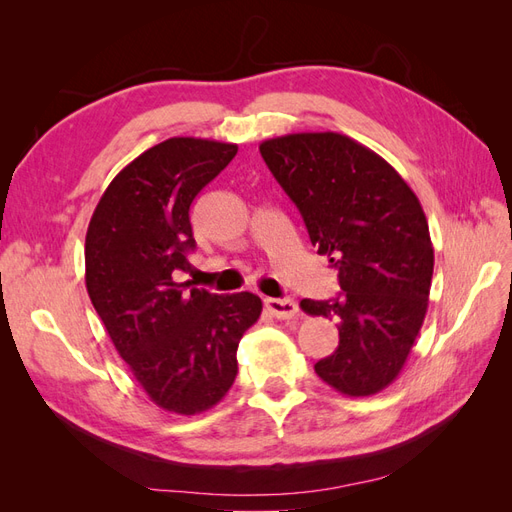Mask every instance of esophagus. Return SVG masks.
Returning <instances> with one entry per match:
<instances>
[{
    "instance_id": "34e87169",
    "label": "esophagus",
    "mask_w": 512,
    "mask_h": 512,
    "mask_svg": "<svg viewBox=\"0 0 512 512\" xmlns=\"http://www.w3.org/2000/svg\"><path fill=\"white\" fill-rule=\"evenodd\" d=\"M265 305L269 312L280 320H288L299 314V305L292 299H265Z\"/></svg>"
}]
</instances>
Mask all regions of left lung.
Here are the masks:
<instances>
[{"label":"left lung","instance_id":"left-lung-1","mask_svg":"<svg viewBox=\"0 0 512 512\" xmlns=\"http://www.w3.org/2000/svg\"><path fill=\"white\" fill-rule=\"evenodd\" d=\"M260 156L344 290L301 301L309 316L337 318L339 346L316 374L342 395H376L404 369L427 314L433 245L423 207L389 162L346 134L269 138Z\"/></svg>","mask_w":512,"mask_h":512}]
</instances>
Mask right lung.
<instances>
[{"label": "right lung", "instance_id": "add662e5", "mask_svg": "<svg viewBox=\"0 0 512 512\" xmlns=\"http://www.w3.org/2000/svg\"><path fill=\"white\" fill-rule=\"evenodd\" d=\"M237 145L175 136L108 183L87 228L85 284L108 337L153 404L192 416L220 404L237 348L260 318L252 292L183 290L194 250L190 207L237 156Z\"/></svg>", "mask_w": 512, "mask_h": 512}]
</instances>
